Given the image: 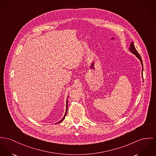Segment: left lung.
Instances as JSON below:
<instances>
[{"label": "left lung", "mask_w": 156, "mask_h": 156, "mask_svg": "<svg viewBox=\"0 0 156 156\" xmlns=\"http://www.w3.org/2000/svg\"><path fill=\"white\" fill-rule=\"evenodd\" d=\"M129 50H130L131 52H132L133 55H135L136 56V58H138L139 60H140V62H141V65H142V67H143V70H142V74H143V64L142 59H141V58L140 54L138 53V52L137 51V50H136V48H135V46H134L133 42H131V45H130V48H129Z\"/></svg>", "instance_id": "obj_1"}]
</instances>
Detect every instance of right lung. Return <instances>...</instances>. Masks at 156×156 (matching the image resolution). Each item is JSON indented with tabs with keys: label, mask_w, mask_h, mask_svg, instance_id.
<instances>
[{
	"label": "right lung",
	"mask_w": 156,
	"mask_h": 156,
	"mask_svg": "<svg viewBox=\"0 0 156 156\" xmlns=\"http://www.w3.org/2000/svg\"><path fill=\"white\" fill-rule=\"evenodd\" d=\"M67 110H68V98H67V100H66V112H65V114L64 116L63 117V118H62V119L59 122H58V123H56V124H57V123H60V122H61L62 120H63V119H65V116H66V113H67Z\"/></svg>",
	"instance_id": "add662e5"
}]
</instances>
